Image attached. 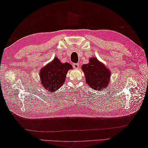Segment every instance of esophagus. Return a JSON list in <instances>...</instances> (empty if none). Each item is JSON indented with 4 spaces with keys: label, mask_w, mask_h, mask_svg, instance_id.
<instances>
[{
    "label": "esophagus",
    "mask_w": 148,
    "mask_h": 148,
    "mask_svg": "<svg viewBox=\"0 0 148 148\" xmlns=\"http://www.w3.org/2000/svg\"><path fill=\"white\" fill-rule=\"evenodd\" d=\"M79 65L78 64H73V67L75 69H78L79 68Z\"/></svg>",
    "instance_id": "obj_1"
}]
</instances>
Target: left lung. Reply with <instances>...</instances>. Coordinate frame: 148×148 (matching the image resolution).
<instances>
[{
	"instance_id": "8db88e82",
	"label": "left lung",
	"mask_w": 148,
	"mask_h": 148,
	"mask_svg": "<svg viewBox=\"0 0 148 148\" xmlns=\"http://www.w3.org/2000/svg\"><path fill=\"white\" fill-rule=\"evenodd\" d=\"M82 69L89 87L100 91L108 86L111 76L110 71L97 58H90L89 63L83 65Z\"/></svg>"
}]
</instances>
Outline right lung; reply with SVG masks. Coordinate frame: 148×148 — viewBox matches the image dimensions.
I'll list each match as a JSON object with an SVG mask.
<instances>
[{"label": "right lung", "mask_w": 148, "mask_h": 148, "mask_svg": "<svg viewBox=\"0 0 148 148\" xmlns=\"http://www.w3.org/2000/svg\"><path fill=\"white\" fill-rule=\"evenodd\" d=\"M70 69H72L70 64H62L57 57H55L51 63L40 70L39 76L43 88L51 92L57 91L64 83Z\"/></svg>", "instance_id": "obj_1"}]
</instances>
